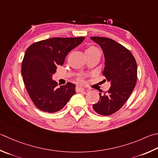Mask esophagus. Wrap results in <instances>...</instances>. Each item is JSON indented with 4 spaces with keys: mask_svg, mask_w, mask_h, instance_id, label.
<instances>
[{
    "mask_svg": "<svg viewBox=\"0 0 158 158\" xmlns=\"http://www.w3.org/2000/svg\"><path fill=\"white\" fill-rule=\"evenodd\" d=\"M75 90H76V92H77V93H80V92H83V91H84V88H82V87H81V86H77Z\"/></svg>",
    "mask_w": 158,
    "mask_h": 158,
    "instance_id": "34e87169",
    "label": "esophagus"
}]
</instances>
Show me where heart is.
I'll use <instances>...</instances> for the list:
<instances>
[{
  "label": "heart",
  "instance_id": "obj_1",
  "mask_svg": "<svg viewBox=\"0 0 158 158\" xmlns=\"http://www.w3.org/2000/svg\"><path fill=\"white\" fill-rule=\"evenodd\" d=\"M97 51H99V50L97 49L96 47L93 46V45H91V46H89L87 49L85 50V53H92Z\"/></svg>",
  "mask_w": 158,
  "mask_h": 158
}]
</instances>
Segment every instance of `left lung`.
Returning a JSON list of instances; mask_svg holds the SVG:
<instances>
[{"label":"left lung","mask_w":158,"mask_h":158,"mask_svg":"<svg viewBox=\"0 0 158 158\" xmlns=\"http://www.w3.org/2000/svg\"><path fill=\"white\" fill-rule=\"evenodd\" d=\"M103 50L105 67L103 71L111 85L93 108L99 114L108 116L118 111L127 101L135 86L137 67L135 59L127 48L114 40L101 36L91 37ZM106 80V79H105Z\"/></svg>","instance_id":"8db88e82"}]
</instances>
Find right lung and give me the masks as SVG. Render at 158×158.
<instances>
[{
  "mask_svg": "<svg viewBox=\"0 0 158 158\" xmlns=\"http://www.w3.org/2000/svg\"><path fill=\"white\" fill-rule=\"evenodd\" d=\"M84 39L54 37L28 47L22 61L21 74L27 93L39 110L50 113L61 110L75 93L73 83L59 87L52 76L57 65H63L67 54Z\"/></svg>",
  "mask_w": 158,
  "mask_h": 158,
  "instance_id": "obj_1",
  "label": "right lung"
}]
</instances>
